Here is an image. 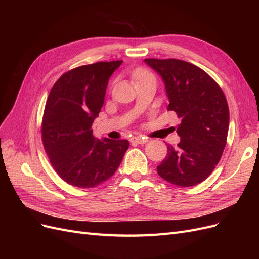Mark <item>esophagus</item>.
<instances>
[{"label":"esophagus","instance_id":"obj_1","mask_svg":"<svg viewBox=\"0 0 259 259\" xmlns=\"http://www.w3.org/2000/svg\"><path fill=\"white\" fill-rule=\"evenodd\" d=\"M131 143L133 144H146L148 143V139L145 137H132L131 138Z\"/></svg>","mask_w":259,"mask_h":259}]
</instances>
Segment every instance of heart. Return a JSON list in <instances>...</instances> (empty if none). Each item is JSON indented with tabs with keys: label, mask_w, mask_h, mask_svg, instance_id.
<instances>
[{
	"label": "heart",
	"mask_w": 259,
	"mask_h": 259,
	"mask_svg": "<svg viewBox=\"0 0 259 259\" xmlns=\"http://www.w3.org/2000/svg\"><path fill=\"white\" fill-rule=\"evenodd\" d=\"M150 74H149L147 71H145V70H137V71L134 73V77L138 81L140 79H143V77H146V76H149Z\"/></svg>",
	"instance_id": "heart-1"
}]
</instances>
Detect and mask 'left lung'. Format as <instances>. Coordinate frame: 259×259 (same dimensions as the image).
I'll return each mask as SVG.
<instances>
[{"label":"left lung","instance_id":"left-lung-1","mask_svg":"<svg viewBox=\"0 0 259 259\" xmlns=\"http://www.w3.org/2000/svg\"><path fill=\"white\" fill-rule=\"evenodd\" d=\"M165 84L168 111L182 122L177 147L156 167L166 182L191 187L205 180L222 158L229 128V108L219 85L202 69L179 59H145Z\"/></svg>","mask_w":259,"mask_h":259}]
</instances>
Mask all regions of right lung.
Returning a JSON list of instances; mask_svg holds the SVG:
<instances>
[{
	"mask_svg": "<svg viewBox=\"0 0 259 259\" xmlns=\"http://www.w3.org/2000/svg\"><path fill=\"white\" fill-rule=\"evenodd\" d=\"M122 60L74 68L54 84L46 101L42 140L56 173L69 185L94 188L110 178L130 147L126 139L100 140L92 124L104 105L109 77Z\"/></svg>",
	"mask_w": 259,
	"mask_h": 259,
	"instance_id": "obj_1",
	"label": "right lung"
}]
</instances>
